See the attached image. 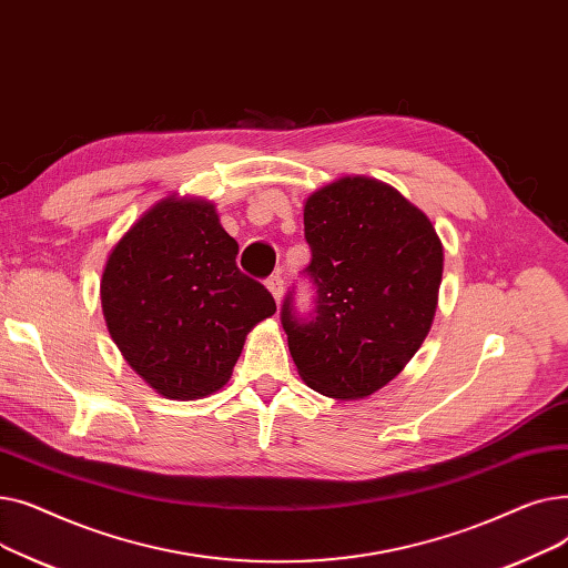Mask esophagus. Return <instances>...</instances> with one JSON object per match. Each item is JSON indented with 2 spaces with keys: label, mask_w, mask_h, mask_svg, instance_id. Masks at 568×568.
I'll list each match as a JSON object with an SVG mask.
<instances>
[{
  "label": "esophagus",
  "mask_w": 568,
  "mask_h": 568,
  "mask_svg": "<svg viewBox=\"0 0 568 568\" xmlns=\"http://www.w3.org/2000/svg\"><path fill=\"white\" fill-rule=\"evenodd\" d=\"M266 287H268V292L274 294V300L276 302H281L283 300V292H285V283H283V278L276 274V276H268L266 278Z\"/></svg>",
  "instance_id": "1"
}]
</instances>
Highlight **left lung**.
<instances>
[{
    "mask_svg": "<svg viewBox=\"0 0 568 568\" xmlns=\"http://www.w3.org/2000/svg\"><path fill=\"white\" fill-rule=\"evenodd\" d=\"M311 311L292 287L281 324L300 375L315 392L354 400L392 382L430 332L442 283L433 223L398 191L345 176L306 200Z\"/></svg>",
    "mask_w": 568,
    "mask_h": 568,
    "instance_id": "left-lung-1",
    "label": "left lung"
}]
</instances>
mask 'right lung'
Returning <instances> with one entry per match:
<instances>
[{
    "label": "right lung",
    "mask_w": 568,
    "mask_h": 568,
    "mask_svg": "<svg viewBox=\"0 0 568 568\" xmlns=\"http://www.w3.org/2000/svg\"><path fill=\"white\" fill-rule=\"evenodd\" d=\"M209 202L163 200L122 236L105 264L108 329L131 368L168 398L191 400L230 379L246 334L276 313Z\"/></svg>",
    "instance_id": "right-lung-1"
}]
</instances>
